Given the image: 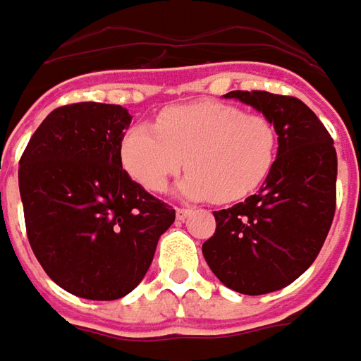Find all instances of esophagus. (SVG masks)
Returning <instances> with one entry per match:
<instances>
[{"mask_svg": "<svg viewBox=\"0 0 361 361\" xmlns=\"http://www.w3.org/2000/svg\"><path fill=\"white\" fill-rule=\"evenodd\" d=\"M191 209H185V207H178V212H176V215H178V219L180 221H183V219H188L190 217Z\"/></svg>", "mask_w": 361, "mask_h": 361, "instance_id": "obj_1", "label": "esophagus"}]
</instances>
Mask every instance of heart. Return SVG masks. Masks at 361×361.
I'll use <instances>...</instances> for the list:
<instances>
[{
    "label": "heart",
    "instance_id": "b5f03b06",
    "mask_svg": "<svg viewBox=\"0 0 361 361\" xmlns=\"http://www.w3.org/2000/svg\"><path fill=\"white\" fill-rule=\"evenodd\" d=\"M276 144V128L263 114L223 102H195L166 109L156 126H132L122 138L120 158L148 191L166 190L171 176L188 164L180 193L231 203L263 185L274 166Z\"/></svg>",
    "mask_w": 361,
    "mask_h": 361
}]
</instances>
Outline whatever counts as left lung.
Instances as JSON below:
<instances>
[{
    "label": "left lung",
    "instance_id": "obj_1",
    "mask_svg": "<svg viewBox=\"0 0 361 361\" xmlns=\"http://www.w3.org/2000/svg\"><path fill=\"white\" fill-rule=\"evenodd\" d=\"M276 128L279 152L259 193L213 212L215 233L201 251L213 274L241 294H267L314 263L336 212L334 140L302 100L267 90H231Z\"/></svg>",
    "mask_w": 361,
    "mask_h": 361
}]
</instances>
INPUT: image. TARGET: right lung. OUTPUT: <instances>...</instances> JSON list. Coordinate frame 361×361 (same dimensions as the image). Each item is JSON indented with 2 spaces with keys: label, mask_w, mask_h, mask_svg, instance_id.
<instances>
[{
  "label": "right lung",
  "mask_w": 361,
  "mask_h": 361,
  "mask_svg": "<svg viewBox=\"0 0 361 361\" xmlns=\"http://www.w3.org/2000/svg\"><path fill=\"white\" fill-rule=\"evenodd\" d=\"M132 116L118 104L55 109L19 160L29 245L67 293L116 300L148 273L176 209L122 170L120 144Z\"/></svg>",
  "instance_id": "1"
}]
</instances>
